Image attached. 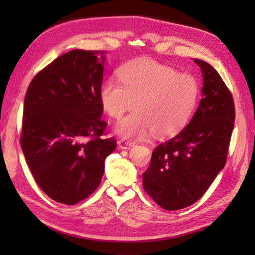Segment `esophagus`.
Returning <instances> with one entry per match:
<instances>
[{"instance_id":"1","label":"esophagus","mask_w":255,"mask_h":255,"mask_svg":"<svg viewBox=\"0 0 255 255\" xmlns=\"http://www.w3.org/2000/svg\"><path fill=\"white\" fill-rule=\"evenodd\" d=\"M118 147H119V149L127 150V149H130L131 147H133V143L132 142H128V141H124V140H119V141H118Z\"/></svg>"}]
</instances>
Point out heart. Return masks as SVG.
<instances>
[{
    "label": "heart",
    "instance_id": "heart-1",
    "mask_svg": "<svg viewBox=\"0 0 255 255\" xmlns=\"http://www.w3.org/2000/svg\"><path fill=\"white\" fill-rule=\"evenodd\" d=\"M121 84L106 80L100 89V102L108 115L122 119L115 132L123 138L144 139L171 136L185 126L196 104L198 83L193 75L152 59H138L119 70Z\"/></svg>",
    "mask_w": 255,
    "mask_h": 255
}]
</instances>
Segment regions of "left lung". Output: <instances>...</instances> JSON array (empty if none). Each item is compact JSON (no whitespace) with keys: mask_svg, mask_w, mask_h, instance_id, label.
<instances>
[{"mask_svg":"<svg viewBox=\"0 0 255 255\" xmlns=\"http://www.w3.org/2000/svg\"><path fill=\"white\" fill-rule=\"evenodd\" d=\"M202 99L187 126L152 152L143 188L166 210L188 207L224 169L235 125V104L219 73L199 59Z\"/></svg>","mask_w":255,"mask_h":255,"instance_id":"8db88e82","label":"left lung"}]
</instances>
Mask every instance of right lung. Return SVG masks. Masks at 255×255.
<instances>
[{
    "instance_id": "right-lung-1",
    "label": "right lung",
    "mask_w": 255,
    "mask_h": 255,
    "mask_svg": "<svg viewBox=\"0 0 255 255\" xmlns=\"http://www.w3.org/2000/svg\"><path fill=\"white\" fill-rule=\"evenodd\" d=\"M104 64V51L71 50L41 70L27 90L21 150L38 185L58 203L90 196L116 149L115 139L101 138Z\"/></svg>"
}]
</instances>
